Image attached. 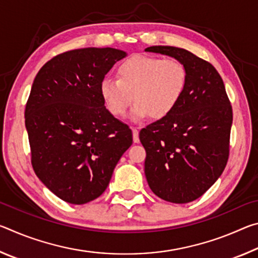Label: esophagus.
Returning a JSON list of instances; mask_svg holds the SVG:
<instances>
[{
    "label": "esophagus",
    "instance_id": "34e87169",
    "mask_svg": "<svg viewBox=\"0 0 258 258\" xmlns=\"http://www.w3.org/2000/svg\"><path fill=\"white\" fill-rule=\"evenodd\" d=\"M133 141H134V143H139L140 142L139 130L137 127H133Z\"/></svg>",
    "mask_w": 258,
    "mask_h": 258
}]
</instances>
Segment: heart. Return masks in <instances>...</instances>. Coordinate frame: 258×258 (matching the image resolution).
<instances>
[{"label":"heart","instance_id":"b5f03b06","mask_svg":"<svg viewBox=\"0 0 258 258\" xmlns=\"http://www.w3.org/2000/svg\"><path fill=\"white\" fill-rule=\"evenodd\" d=\"M116 75L117 80L103 78L100 94L115 117H123L134 98L133 119L168 116L181 101L187 84L186 69L180 61L154 55L128 56L116 68Z\"/></svg>","mask_w":258,"mask_h":258}]
</instances>
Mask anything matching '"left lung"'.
<instances>
[{"mask_svg": "<svg viewBox=\"0 0 258 258\" xmlns=\"http://www.w3.org/2000/svg\"><path fill=\"white\" fill-rule=\"evenodd\" d=\"M145 51L173 56L187 73L176 108L140 131L148 184L166 202H194L216 182L228 163L232 107L223 80L206 60L175 46Z\"/></svg>", "mask_w": 258, "mask_h": 258, "instance_id": "1", "label": "left lung"}]
</instances>
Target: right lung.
Segmentation results:
<instances>
[{"label":"right lung","mask_w":258,"mask_h":258,"mask_svg":"<svg viewBox=\"0 0 258 258\" xmlns=\"http://www.w3.org/2000/svg\"><path fill=\"white\" fill-rule=\"evenodd\" d=\"M126 52L85 47L55 55L35 77L25 124L34 172L63 202L83 205L101 196L132 145V131L115 118L100 84Z\"/></svg>","instance_id":"obj_1"}]
</instances>
